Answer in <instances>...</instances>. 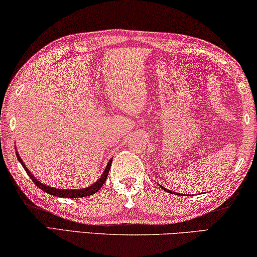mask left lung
I'll list each match as a JSON object with an SVG mask.
<instances>
[{
  "label": "left lung",
  "mask_w": 257,
  "mask_h": 257,
  "mask_svg": "<svg viewBox=\"0 0 257 257\" xmlns=\"http://www.w3.org/2000/svg\"><path fill=\"white\" fill-rule=\"evenodd\" d=\"M159 187H161L164 191H166V192H168V193H173V195H178V192H174V191H172V190H168V189L164 188L163 186H161V184H159Z\"/></svg>",
  "instance_id": "8db88e82"
}]
</instances>
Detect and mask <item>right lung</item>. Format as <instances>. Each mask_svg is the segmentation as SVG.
I'll use <instances>...</instances> for the list:
<instances>
[{
  "label": "right lung",
  "instance_id": "add662e5",
  "mask_svg": "<svg viewBox=\"0 0 257 257\" xmlns=\"http://www.w3.org/2000/svg\"><path fill=\"white\" fill-rule=\"evenodd\" d=\"M16 155H17V158H18V161L20 162V164H22L23 167L25 168V171H26V173L28 174V176H31L32 181L36 184L37 187L42 189L43 191H45L46 193H49V195H52V196H56V197H61V198H82V197H87V196L94 195L96 191L100 190V188L103 186V183L106 182L107 176H108V173H109V170H110V166H111V163H112V158L109 159L107 166H106V168H104V171L102 172V174H101L100 178L96 180L93 184H91V186H89V187L82 188V189H59V188H53V187L46 186V184L42 183L41 181H39V179L35 178V175H33V173L28 170L27 166L25 165V163L23 162L22 157L19 156L18 151H16Z\"/></svg>",
  "mask_w": 257,
  "mask_h": 257
}]
</instances>
